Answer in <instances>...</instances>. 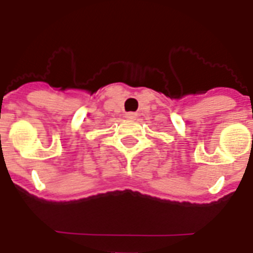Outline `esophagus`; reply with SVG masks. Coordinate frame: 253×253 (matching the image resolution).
I'll return each instance as SVG.
<instances>
[{
	"instance_id": "esophagus-1",
	"label": "esophagus",
	"mask_w": 253,
	"mask_h": 253,
	"mask_svg": "<svg viewBox=\"0 0 253 253\" xmlns=\"http://www.w3.org/2000/svg\"><path fill=\"white\" fill-rule=\"evenodd\" d=\"M135 117H136V113H126L127 119H134Z\"/></svg>"
}]
</instances>
